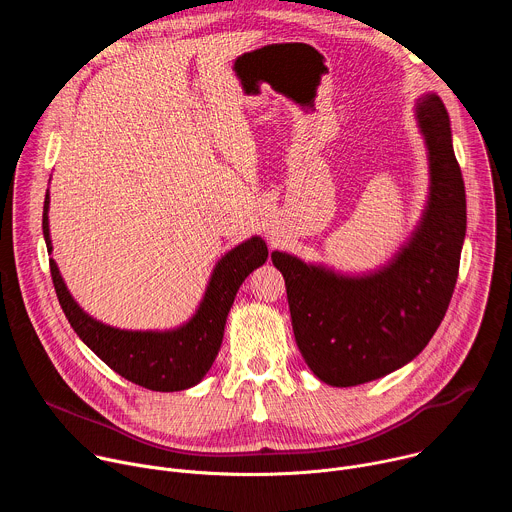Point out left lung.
<instances>
[{
  "instance_id": "8db88e82",
  "label": "left lung",
  "mask_w": 512,
  "mask_h": 512,
  "mask_svg": "<svg viewBox=\"0 0 512 512\" xmlns=\"http://www.w3.org/2000/svg\"><path fill=\"white\" fill-rule=\"evenodd\" d=\"M425 143L429 192L421 218L381 267L344 273L273 251L291 326L310 371L326 385L356 387L411 362L450 306L466 237V190L452 127L435 93L413 105Z\"/></svg>"
}]
</instances>
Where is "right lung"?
<instances>
[{
    "label": "right lung",
    "instance_id": "1",
    "mask_svg": "<svg viewBox=\"0 0 512 512\" xmlns=\"http://www.w3.org/2000/svg\"><path fill=\"white\" fill-rule=\"evenodd\" d=\"M48 210L50 192L46 190L42 233L48 255H52ZM267 255V245L257 235L227 251L212 267L194 314L168 330H125L103 324L72 298L54 259H50V273L60 308L72 330L109 369L139 387L172 393L198 385L210 371L221 350L237 291L249 273L267 261Z\"/></svg>",
    "mask_w": 512,
    "mask_h": 512
}]
</instances>
